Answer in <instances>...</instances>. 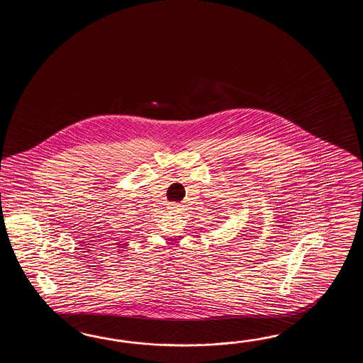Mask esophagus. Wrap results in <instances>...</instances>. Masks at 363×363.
<instances>
[{"mask_svg":"<svg viewBox=\"0 0 363 363\" xmlns=\"http://www.w3.org/2000/svg\"><path fill=\"white\" fill-rule=\"evenodd\" d=\"M169 208H170L171 211H177V213L182 211V206L177 203V202H171L170 205H169Z\"/></svg>","mask_w":363,"mask_h":363,"instance_id":"obj_1","label":"esophagus"}]
</instances>
